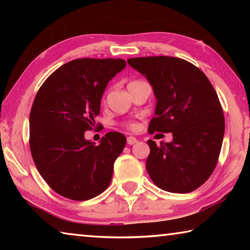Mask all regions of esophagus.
I'll return each instance as SVG.
<instances>
[{
  "label": "esophagus",
  "mask_w": 250,
  "mask_h": 250,
  "mask_svg": "<svg viewBox=\"0 0 250 250\" xmlns=\"http://www.w3.org/2000/svg\"><path fill=\"white\" fill-rule=\"evenodd\" d=\"M137 139H135L134 137H129L128 139H126V143H128L129 146H132L134 145V143H137Z\"/></svg>",
  "instance_id": "esophagus-1"
}]
</instances>
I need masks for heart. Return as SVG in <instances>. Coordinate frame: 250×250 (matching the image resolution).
<instances>
[{"label":"heart","mask_w":250,"mask_h":250,"mask_svg":"<svg viewBox=\"0 0 250 250\" xmlns=\"http://www.w3.org/2000/svg\"><path fill=\"white\" fill-rule=\"evenodd\" d=\"M128 125L129 126V128H134V124H128V125Z\"/></svg>","instance_id":"1"}]
</instances>
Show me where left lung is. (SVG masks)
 Masks as SVG:
<instances>
[{"instance_id":"obj_1","label":"left lung","mask_w":250,"mask_h":250,"mask_svg":"<svg viewBox=\"0 0 250 250\" xmlns=\"http://www.w3.org/2000/svg\"><path fill=\"white\" fill-rule=\"evenodd\" d=\"M128 64L147 79L156 98L149 132H172L173 140L147 141L146 171L158 188L192 192L211 175L225 132L216 91L201 69L168 56L129 58Z\"/></svg>"}]
</instances>
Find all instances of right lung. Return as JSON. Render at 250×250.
Returning <instances> with one entry per match:
<instances>
[{"label":"right lung","mask_w":250,"mask_h":250,"mask_svg":"<svg viewBox=\"0 0 250 250\" xmlns=\"http://www.w3.org/2000/svg\"><path fill=\"white\" fill-rule=\"evenodd\" d=\"M125 67L121 58L74 59L55 70L36 94L29 146L40 174L59 195L90 200L111 182L125 137L108 132L96 146L84 139V131L95 125L105 87Z\"/></svg>","instance_id":"1"}]
</instances>
